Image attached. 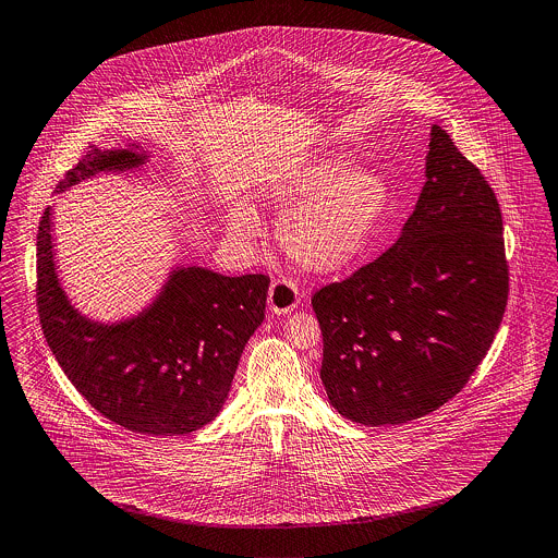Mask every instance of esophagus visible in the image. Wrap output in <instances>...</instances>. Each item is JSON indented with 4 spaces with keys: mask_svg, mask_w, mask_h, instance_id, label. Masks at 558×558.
Masks as SVG:
<instances>
[{
    "mask_svg": "<svg viewBox=\"0 0 558 558\" xmlns=\"http://www.w3.org/2000/svg\"><path fill=\"white\" fill-rule=\"evenodd\" d=\"M299 304V288L290 279H277L272 281L268 290V308L277 315H286L294 311Z\"/></svg>",
    "mask_w": 558,
    "mask_h": 558,
    "instance_id": "1",
    "label": "esophagus"
}]
</instances>
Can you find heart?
<instances>
[{"label":"heart","mask_w":558,"mask_h":558,"mask_svg":"<svg viewBox=\"0 0 558 558\" xmlns=\"http://www.w3.org/2000/svg\"><path fill=\"white\" fill-rule=\"evenodd\" d=\"M266 196L283 210L277 223L281 250L313 272H339L352 266L392 208L388 179L357 168L345 153H330L277 174ZM228 226L239 239H252L257 232L245 208L232 210Z\"/></svg>","instance_id":"obj_1"}]
</instances>
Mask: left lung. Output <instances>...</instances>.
I'll return each instance as SVG.
<instances>
[{"label": "left lung", "instance_id": "obj_1", "mask_svg": "<svg viewBox=\"0 0 558 558\" xmlns=\"http://www.w3.org/2000/svg\"><path fill=\"white\" fill-rule=\"evenodd\" d=\"M504 219L493 187L439 125L399 241L313 294L322 384L343 417L405 424L464 388L506 313Z\"/></svg>", "mask_w": 558, "mask_h": 558}]
</instances>
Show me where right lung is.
Returning <instances> with one entry per match:
<instances>
[{
  "label": "right lung",
  "instance_id": "add662e5",
  "mask_svg": "<svg viewBox=\"0 0 558 558\" xmlns=\"http://www.w3.org/2000/svg\"><path fill=\"white\" fill-rule=\"evenodd\" d=\"M136 143L89 149L57 194L101 172L138 170ZM38 315L72 386L110 422L143 435H185L217 417L241 354L264 319L270 279L177 266L138 315L96 322L70 303L57 275L52 208L38 226Z\"/></svg>",
  "mask_w": 558,
  "mask_h": 558
}]
</instances>
